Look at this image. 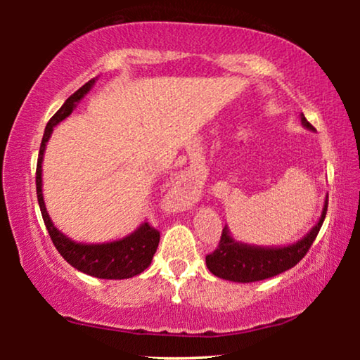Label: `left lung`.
Here are the masks:
<instances>
[{"instance_id":"1","label":"left lung","mask_w":360,"mask_h":360,"mask_svg":"<svg viewBox=\"0 0 360 360\" xmlns=\"http://www.w3.org/2000/svg\"><path fill=\"white\" fill-rule=\"evenodd\" d=\"M302 124L309 131L314 129L303 115ZM326 211L328 200H324L321 218L313 226L311 231L297 243L283 245V248H262V245L239 243L231 236L228 226H224L218 248L214 252L206 255V267L216 277L239 283L259 282V280L275 277V275L295 267L307 255L321 229Z\"/></svg>"}]
</instances>
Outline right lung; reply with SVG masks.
<instances>
[{"mask_svg":"<svg viewBox=\"0 0 360 360\" xmlns=\"http://www.w3.org/2000/svg\"><path fill=\"white\" fill-rule=\"evenodd\" d=\"M95 85V78L85 83L80 90H77L68 100L63 103L60 110L51 117L47 122L46 131L41 142V149H39L37 159V170H36V190H37V201L41 206V213L46 223L53 245L58 250V254L67 260L72 267H75L80 272L91 275L96 278H108V280H121L131 278L134 275L149 267L154 257L157 248H159L160 233L157 229L149 226V223L141 224L134 233H131L126 238L112 240V243L105 244H82L77 240H72L62 234L49 218L42 196V159L44 150H46L47 141L51 139V134L58 122H62L67 116L72 115L75 110L77 103H80L83 96L91 90Z\"/></svg>","mask_w":360,"mask_h":360,"instance_id":"obj_1","label":"right lung"}]
</instances>
